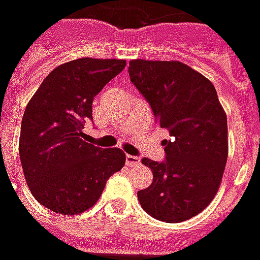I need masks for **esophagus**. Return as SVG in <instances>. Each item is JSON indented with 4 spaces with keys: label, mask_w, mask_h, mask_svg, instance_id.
I'll list each match as a JSON object with an SVG mask.
<instances>
[{
    "label": "esophagus",
    "mask_w": 260,
    "mask_h": 260,
    "mask_svg": "<svg viewBox=\"0 0 260 260\" xmlns=\"http://www.w3.org/2000/svg\"><path fill=\"white\" fill-rule=\"evenodd\" d=\"M126 164L128 166V167H132V166H139V164H140V158H139V157H134V155H130V154H127Z\"/></svg>",
    "instance_id": "34e87169"
}]
</instances>
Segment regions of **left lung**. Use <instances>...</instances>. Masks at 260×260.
Here are the masks:
<instances>
[{"mask_svg": "<svg viewBox=\"0 0 260 260\" xmlns=\"http://www.w3.org/2000/svg\"><path fill=\"white\" fill-rule=\"evenodd\" d=\"M134 86L147 99L161 128L166 160L144 157L153 182L137 192L143 209L164 222H182L208 207L228 158V121L211 80L178 60L134 59Z\"/></svg>", "mask_w": 260, "mask_h": 260, "instance_id": "8db88e82", "label": "left lung"}]
</instances>
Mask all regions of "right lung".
<instances>
[{
  "label": "right lung",
  "instance_id": "right-lung-1",
  "mask_svg": "<svg viewBox=\"0 0 260 260\" xmlns=\"http://www.w3.org/2000/svg\"><path fill=\"white\" fill-rule=\"evenodd\" d=\"M126 66L124 59L80 58L52 71L25 109L19 158L39 204L60 215L85 212L126 162L123 150L82 140L94 96Z\"/></svg>",
  "mask_w": 260,
  "mask_h": 260
}]
</instances>
